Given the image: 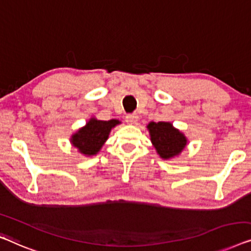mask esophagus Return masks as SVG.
Segmentation results:
<instances>
[{
    "instance_id": "obj_1",
    "label": "esophagus",
    "mask_w": 251,
    "mask_h": 251,
    "mask_svg": "<svg viewBox=\"0 0 251 251\" xmlns=\"http://www.w3.org/2000/svg\"><path fill=\"white\" fill-rule=\"evenodd\" d=\"M126 121L130 123V125H134V123H137V121H138V115L136 113L128 114L126 117Z\"/></svg>"
}]
</instances>
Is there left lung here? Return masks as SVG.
<instances>
[{
    "instance_id": "obj_1",
    "label": "left lung",
    "mask_w": 251,
    "mask_h": 251,
    "mask_svg": "<svg viewBox=\"0 0 251 251\" xmlns=\"http://www.w3.org/2000/svg\"><path fill=\"white\" fill-rule=\"evenodd\" d=\"M147 129L151 134L152 146L163 159H170L180 155L188 144L186 136L170 122H151Z\"/></svg>"
}]
</instances>
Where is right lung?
Segmentation results:
<instances>
[{
	"instance_id": "add662e5",
	"label": "right lung",
	"mask_w": 251,
	"mask_h": 251,
	"mask_svg": "<svg viewBox=\"0 0 251 251\" xmlns=\"http://www.w3.org/2000/svg\"><path fill=\"white\" fill-rule=\"evenodd\" d=\"M120 123L121 122L115 119L110 121H101L92 118L85 126L72 134L70 141L81 154L86 156L96 155L107 140L112 128Z\"/></svg>"
}]
</instances>
